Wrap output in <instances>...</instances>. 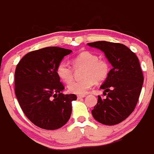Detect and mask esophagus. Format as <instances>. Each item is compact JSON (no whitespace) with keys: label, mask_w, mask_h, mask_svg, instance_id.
Masks as SVG:
<instances>
[{"label":"esophagus","mask_w":154,"mask_h":154,"mask_svg":"<svg viewBox=\"0 0 154 154\" xmlns=\"http://www.w3.org/2000/svg\"><path fill=\"white\" fill-rule=\"evenodd\" d=\"M86 96L85 95H77V98H84Z\"/></svg>","instance_id":"esophagus-1"}]
</instances>
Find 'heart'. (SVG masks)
<instances>
[{"label": "heart", "instance_id": "obj_1", "mask_svg": "<svg viewBox=\"0 0 154 154\" xmlns=\"http://www.w3.org/2000/svg\"><path fill=\"white\" fill-rule=\"evenodd\" d=\"M71 63L75 69L84 68L83 80L74 81L68 84L70 92L77 95H84L95 83H101L108 76L110 64L106 59H99L98 55L89 51H83L71 59ZM58 77L65 83H70L74 77V70L65 62H62L56 68Z\"/></svg>", "mask_w": 154, "mask_h": 154}]
</instances>
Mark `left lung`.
Listing matches in <instances>:
<instances>
[{"label": "left lung", "mask_w": 154, "mask_h": 154, "mask_svg": "<svg viewBox=\"0 0 154 154\" xmlns=\"http://www.w3.org/2000/svg\"><path fill=\"white\" fill-rule=\"evenodd\" d=\"M88 46L104 52L113 68L101 86L107 95L98 96V103L92 110L94 119L112 126L126 120L135 110L144 83V77L136 55L119 43L96 41Z\"/></svg>", "instance_id": "8db88e82"}]
</instances>
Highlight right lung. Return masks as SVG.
<instances>
[{
	"label": "right lung",
	"instance_id": "1",
	"mask_svg": "<svg viewBox=\"0 0 154 154\" xmlns=\"http://www.w3.org/2000/svg\"><path fill=\"white\" fill-rule=\"evenodd\" d=\"M71 50L50 47L27 53L15 71V93L22 111L35 126L47 130L63 126L71 117L74 94L65 95L56 68Z\"/></svg>",
	"mask_w": 154,
	"mask_h": 154
}]
</instances>
